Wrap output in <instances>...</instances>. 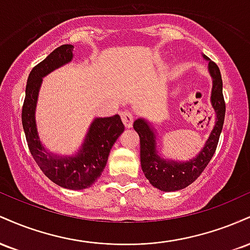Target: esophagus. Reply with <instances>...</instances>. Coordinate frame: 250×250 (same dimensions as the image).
Wrapping results in <instances>:
<instances>
[{
	"mask_svg": "<svg viewBox=\"0 0 250 250\" xmlns=\"http://www.w3.org/2000/svg\"><path fill=\"white\" fill-rule=\"evenodd\" d=\"M121 119H122L123 123H125V127L130 128L131 125H133L134 115H133V113H130V111H129V110L121 111Z\"/></svg>",
	"mask_w": 250,
	"mask_h": 250,
	"instance_id": "obj_1",
	"label": "esophagus"
}]
</instances>
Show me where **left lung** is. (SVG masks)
Listing matches in <instances>:
<instances>
[{
  "label": "left lung",
  "instance_id": "8db88e82",
  "mask_svg": "<svg viewBox=\"0 0 250 250\" xmlns=\"http://www.w3.org/2000/svg\"><path fill=\"white\" fill-rule=\"evenodd\" d=\"M209 71L213 77L211 104L216 111V123L205 148L194 160L186 163L162 160L155 153V134L150 130L148 123L142 119L134 122V129L140 136L142 170L149 182L160 190L174 191L188 187L203 173L216 150L225 121L226 102L222 93V79L216 63L209 61Z\"/></svg>",
  "mask_w": 250,
  "mask_h": 250
}]
</instances>
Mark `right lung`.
Masks as SVG:
<instances>
[{
	"instance_id": "1",
	"label": "right lung",
	"mask_w": 250,
	"mask_h": 250,
	"mask_svg": "<svg viewBox=\"0 0 250 250\" xmlns=\"http://www.w3.org/2000/svg\"><path fill=\"white\" fill-rule=\"evenodd\" d=\"M74 47L63 44L36 64L28 76L22 105V125L28 148L45 176L63 188L80 190L90 187L101 176L110 149L125 130L120 116L100 117L91 123L84 145L76 156L60 157L42 147L35 125V108L42 77L71 60Z\"/></svg>"
}]
</instances>
